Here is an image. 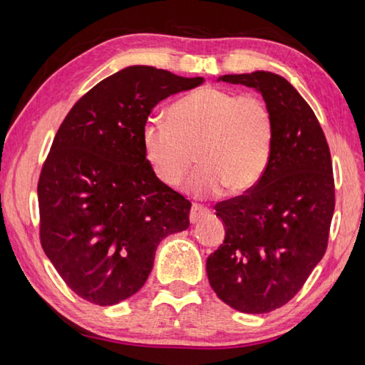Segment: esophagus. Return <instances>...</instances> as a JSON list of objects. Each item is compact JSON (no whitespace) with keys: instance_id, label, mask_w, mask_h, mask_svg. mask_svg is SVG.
I'll use <instances>...</instances> for the list:
<instances>
[{"instance_id":"34e87169","label":"esophagus","mask_w":365,"mask_h":365,"mask_svg":"<svg viewBox=\"0 0 365 365\" xmlns=\"http://www.w3.org/2000/svg\"><path fill=\"white\" fill-rule=\"evenodd\" d=\"M207 215H209V209L193 205V207H191V211H190V222L191 224H196V222H200L201 219L207 217Z\"/></svg>"}]
</instances>
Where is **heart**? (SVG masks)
Instances as JSON below:
<instances>
[{
    "instance_id": "obj_1",
    "label": "heart",
    "mask_w": 365,
    "mask_h": 365,
    "mask_svg": "<svg viewBox=\"0 0 365 365\" xmlns=\"http://www.w3.org/2000/svg\"><path fill=\"white\" fill-rule=\"evenodd\" d=\"M169 120L148 119L141 145L154 177L175 188L193 164L200 168L187 191L206 200L251 190L267 169L274 119L262 98L205 86L182 96L169 108Z\"/></svg>"
}]
</instances>
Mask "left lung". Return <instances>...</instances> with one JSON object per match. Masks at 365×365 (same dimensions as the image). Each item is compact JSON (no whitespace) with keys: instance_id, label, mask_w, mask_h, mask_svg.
Returning a JSON list of instances; mask_svg holds the SVG:
<instances>
[{"instance_id":"obj_1","label":"left lung","mask_w":365,"mask_h":365,"mask_svg":"<svg viewBox=\"0 0 365 365\" xmlns=\"http://www.w3.org/2000/svg\"><path fill=\"white\" fill-rule=\"evenodd\" d=\"M217 80L262 95L274 141L261 180L215 206L225 240L207 257V279L225 304L265 314L287 304L325 255L335 211L330 150L314 110L287 78L256 71Z\"/></svg>"}]
</instances>
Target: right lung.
<instances>
[{
	"mask_svg": "<svg viewBox=\"0 0 365 365\" xmlns=\"http://www.w3.org/2000/svg\"><path fill=\"white\" fill-rule=\"evenodd\" d=\"M201 83L130 66L95 85L61 123L36 190L40 240L85 301L130 298L150 277L158 245L188 228L191 202L154 177L141 128L159 101Z\"/></svg>",
	"mask_w": 365,
	"mask_h": 365,
	"instance_id": "obj_1",
	"label": "right lung"
}]
</instances>
